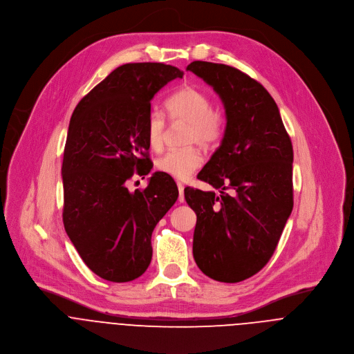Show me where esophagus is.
Returning <instances> with one entry per match:
<instances>
[{
    "instance_id": "1",
    "label": "esophagus",
    "mask_w": 354,
    "mask_h": 354,
    "mask_svg": "<svg viewBox=\"0 0 354 354\" xmlns=\"http://www.w3.org/2000/svg\"><path fill=\"white\" fill-rule=\"evenodd\" d=\"M178 190H179V198H178V201H179V203H183V201H185V186H183L182 183H179V182H178Z\"/></svg>"
}]
</instances>
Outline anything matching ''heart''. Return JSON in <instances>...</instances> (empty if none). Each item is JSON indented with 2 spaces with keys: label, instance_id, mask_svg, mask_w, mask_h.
<instances>
[{
  "label": "heart",
  "instance_id": "obj_1",
  "mask_svg": "<svg viewBox=\"0 0 354 354\" xmlns=\"http://www.w3.org/2000/svg\"><path fill=\"white\" fill-rule=\"evenodd\" d=\"M165 109L172 122L189 125L187 143H197L208 149L221 140L225 131V117L219 109L212 107L211 97L204 91L183 85L167 99ZM165 128V117L160 111L151 110L145 121V136L150 149L160 150L162 147ZM201 165L203 156L196 147L171 150L157 160L158 171L179 180L192 176Z\"/></svg>",
  "mask_w": 354,
  "mask_h": 354
}]
</instances>
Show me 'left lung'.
I'll return each mask as SVG.
<instances>
[{
	"label": "left lung",
	"instance_id": "obj_1",
	"mask_svg": "<svg viewBox=\"0 0 354 354\" xmlns=\"http://www.w3.org/2000/svg\"><path fill=\"white\" fill-rule=\"evenodd\" d=\"M186 70L214 88L226 113L221 146L197 175L219 194L185 189L197 215L193 257L205 276L239 283L270 261L292 212V143L274 99L257 80L201 60Z\"/></svg>",
	"mask_w": 354,
	"mask_h": 354
}]
</instances>
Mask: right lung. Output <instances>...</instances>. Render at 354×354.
<instances>
[{"instance_id":"1","label":"right lung","mask_w":354,"mask_h":354,"mask_svg":"<svg viewBox=\"0 0 354 354\" xmlns=\"http://www.w3.org/2000/svg\"><path fill=\"white\" fill-rule=\"evenodd\" d=\"M182 77L171 64H122L80 100L70 118L62 164L64 230L84 263L107 281L127 283L146 272L151 233L178 200V186L164 172L133 193L125 182L135 171H151L145 136L151 99Z\"/></svg>"}]
</instances>
